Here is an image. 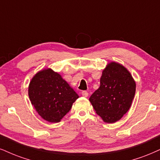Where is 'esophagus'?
<instances>
[{"mask_svg":"<svg viewBox=\"0 0 160 160\" xmlns=\"http://www.w3.org/2000/svg\"><path fill=\"white\" fill-rule=\"evenodd\" d=\"M82 95L84 96V97H88V92L87 91H82Z\"/></svg>","mask_w":160,"mask_h":160,"instance_id":"obj_1","label":"esophagus"}]
</instances>
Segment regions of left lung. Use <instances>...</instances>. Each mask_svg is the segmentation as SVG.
Returning a JSON list of instances; mask_svg holds the SVG:
<instances>
[{
    "instance_id": "left-lung-1",
    "label": "left lung",
    "mask_w": 160,
    "mask_h": 160,
    "mask_svg": "<svg viewBox=\"0 0 160 160\" xmlns=\"http://www.w3.org/2000/svg\"><path fill=\"white\" fill-rule=\"evenodd\" d=\"M136 82L131 72L119 63H108L102 71L100 87L89 100L96 113L106 123L122 119L131 108Z\"/></svg>"
}]
</instances>
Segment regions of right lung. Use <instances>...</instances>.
<instances>
[{
    "label": "right lung",
    "instance_id": "1",
    "mask_svg": "<svg viewBox=\"0 0 160 160\" xmlns=\"http://www.w3.org/2000/svg\"><path fill=\"white\" fill-rule=\"evenodd\" d=\"M28 95L41 117L52 123L60 122L79 97L62 76L50 68L38 71L32 77Z\"/></svg>",
    "mask_w": 160,
    "mask_h": 160
}]
</instances>
